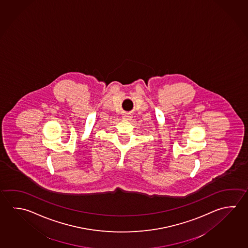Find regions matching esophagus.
Returning <instances> with one entry per match:
<instances>
[{"mask_svg":"<svg viewBox=\"0 0 248 248\" xmlns=\"http://www.w3.org/2000/svg\"><path fill=\"white\" fill-rule=\"evenodd\" d=\"M123 118H124V119H125V120H130V119L132 118V116H131V114L126 112V113L124 114Z\"/></svg>","mask_w":248,"mask_h":248,"instance_id":"esophagus-1","label":"esophagus"}]
</instances>
